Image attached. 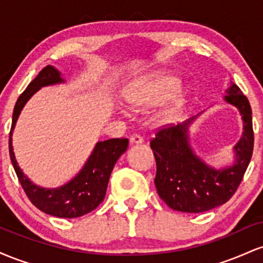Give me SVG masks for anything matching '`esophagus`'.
<instances>
[{
    "label": "esophagus",
    "instance_id": "1",
    "mask_svg": "<svg viewBox=\"0 0 263 263\" xmlns=\"http://www.w3.org/2000/svg\"><path fill=\"white\" fill-rule=\"evenodd\" d=\"M129 143L131 144H141V143H143V137H142V136H140V135H132L131 137H129Z\"/></svg>",
    "mask_w": 263,
    "mask_h": 263
}]
</instances>
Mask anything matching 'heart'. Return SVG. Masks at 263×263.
<instances>
[{
	"mask_svg": "<svg viewBox=\"0 0 263 263\" xmlns=\"http://www.w3.org/2000/svg\"><path fill=\"white\" fill-rule=\"evenodd\" d=\"M182 89V81L176 75L158 74L155 77L140 80L129 86L126 91V101L134 108H146L164 104L165 101L176 98L177 93ZM186 95L177 96L176 101L172 106L162 114L161 120L163 122H173L182 114L185 106Z\"/></svg>",
	"mask_w": 263,
	"mask_h": 263,
	"instance_id": "b5f03b06",
	"label": "heart"
}]
</instances>
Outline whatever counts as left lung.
<instances>
[{"label":"left lung","mask_w":263,"mask_h":263,"mask_svg":"<svg viewBox=\"0 0 263 263\" xmlns=\"http://www.w3.org/2000/svg\"><path fill=\"white\" fill-rule=\"evenodd\" d=\"M226 101L242 115L243 134L235 147L236 163L215 171L193 153L188 144V121L156 129L151 148L157 163L155 184L161 199L171 209L183 213H204L230 200L251 161L253 151L252 111L250 102L235 84L228 89Z\"/></svg>","instance_id":"left-lung-1"}]
</instances>
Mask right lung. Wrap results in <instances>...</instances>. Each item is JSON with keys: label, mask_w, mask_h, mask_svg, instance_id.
Returning a JSON list of instances; mask_svg holds the SVG:
<instances>
[{"label": "right lung", "mask_w": 263, "mask_h": 263, "mask_svg": "<svg viewBox=\"0 0 263 263\" xmlns=\"http://www.w3.org/2000/svg\"><path fill=\"white\" fill-rule=\"evenodd\" d=\"M60 81H63V79L60 78L59 71L52 65H47L29 83L25 91L21 93L14 105L13 116H12L8 148H10L11 162L13 164L18 180L31 203L45 214L57 216V218L73 219L85 215L96 209L104 200L111 172L120 156L127 149L128 140L121 137L99 142L80 173L71 182L58 189H43L34 185L18 167L13 148H12V131L16 125L21 110L33 93L37 91L39 87L52 85Z\"/></svg>", "instance_id": "1"}]
</instances>
